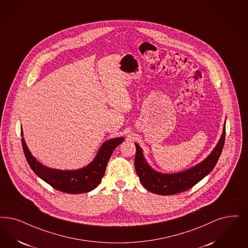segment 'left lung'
Listing matches in <instances>:
<instances>
[{
    "label": "left lung",
    "instance_id": "1",
    "mask_svg": "<svg viewBox=\"0 0 248 248\" xmlns=\"http://www.w3.org/2000/svg\"><path fill=\"white\" fill-rule=\"evenodd\" d=\"M225 140V124L218 144L206 159L198 165L176 173H161L151 168L144 158L143 150L136 143L135 168L143 186L149 192L170 196L186 191L197 185L215 167L221 154Z\"/></svg>",
    "mask_w": 248,
    "mask_h": 248
}]
</instances>
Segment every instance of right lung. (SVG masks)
Instances as JSON below:
<instances>
[{
    "instance_id": "1",
    "label": "right lung",
    "mask_w": 248,
    "mask_h": 248,
    "mask_svg": "<svg viewBox=\"0 0 248 248\" xmlns=\"http://www.w3.org/2000/svg\"><path fill=\"white\" fill-rule=\"evenodd\" d=\"M21 136H23V132ZM124 140V138L107 140L101 145L95 159L89 165L78 170H62L49 168L41 164L32 156L24 138L21 139L26 159L32 170L53 188L67 194H82L96 188L105 173L112 151Z\"/></svg>"
}]
</instances>
